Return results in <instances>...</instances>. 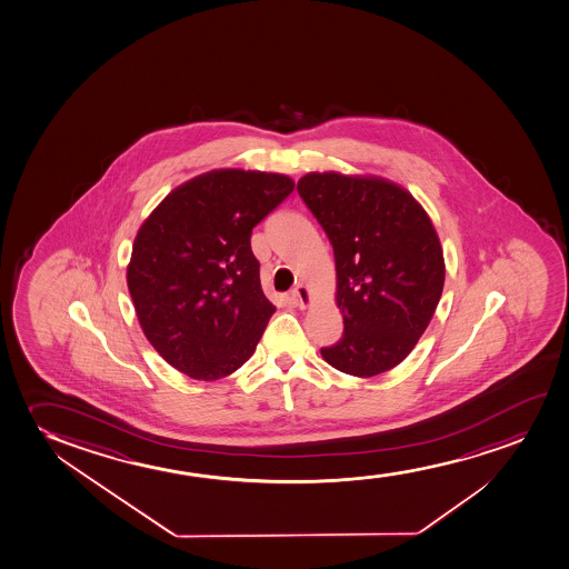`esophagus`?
Wrapping results in <instances>:
<instances>
[{"label": "esophagus", "mask_w": 569, "mask_h": 569, "mask_svg": "<svg viewBox=\"0 0 569 569\" xmlns=\"http://www.w3.org/2000/svg\"><path fill=\"white\" fill-rule=\"evenodd\" d=\"M291 296L296 299L299 309H309L310 303H312V291H310L307 286H297V288L291 291Z\"/></svg>", "instance_id": "1"}]
</instances>
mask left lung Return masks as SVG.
<instances>
[{"instance_id":"1","label":"left lung","mask_w":569,"mask_h":569,"mask_svg":"<svg viewBox=\"0 0 569 569\" xmlns=\"http://www.w3.org/2000/svg\"><path fill=\"white\" fill-rule=\"evenodd\" d=\"M297 191L333 247L343 336L320 353L359 378L398 367L413 351L442 297L446 264L427 210L378 176L310 171Z\"/></svg>"}]
</instances>
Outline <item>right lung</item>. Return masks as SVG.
Here are the masks:
<instances>
[{"label": "right lung", "mask_w": 569, "mask_h": 569, "mask_svg": "<svg viewBox=\"0 0 569 569\" xmlns=\"http://www.w3.org/2000/svg\"><path fill=\"white\" fill-rule=\"evenodd\" d=\"M270 171H207L176 187L134 237L127 288L163 361L218 380L251 359L276 312L260 288L252 228L293 191Z\"/></svg>", "instance_id": "add662e5"}]
</instances>
